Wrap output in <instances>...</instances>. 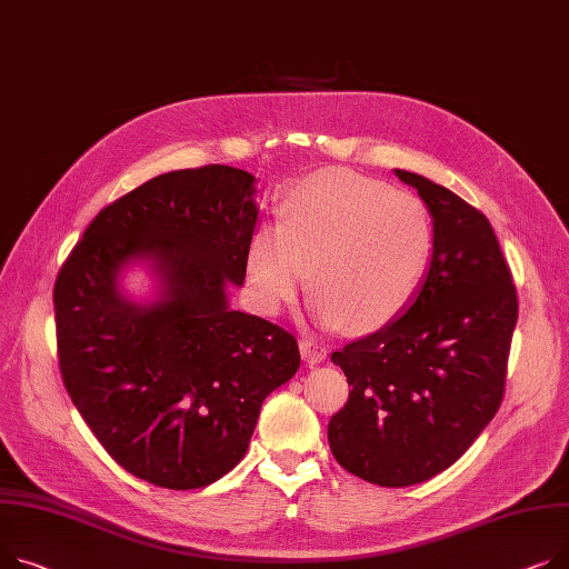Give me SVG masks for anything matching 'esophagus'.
Here are the masks:
<instances>
[{
  "label": "esophagus",
  "instance_id": "esophagus-1",
  "mask_svg": "<svg viewBox=\"0 0 569 569\" xmlns=\"http://www.w3.org/2000/svg\"><path fill=\"white\" fill-rule=\"evenodd\" d=\"M299 352H301V359L309 361V363H320V361L327 359V348L313 338H301L299 340Z\"/></svg>",
  "mask_w": 569,
  "mask_h": 569
}]
</instances>
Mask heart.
<instances>
[{
    "instance_id": "heart-1",
    "label": "heart",
    "mask_w": 569,
    "mask_h": 569,
    "mask_svg": "<svg viewBox=\"0 0 569 569\" xmlns=\"http://www.w3.org/2000/svg\"><path fill=\"white\" fill-rule=\"evenodd\" d=\"M435 256L423 199L385 180L327 169L297 180L279 223L247 249V288L264 313L283 311L309 281L313 313L329 327L380 329L419 299Z\"/></svg>"
}]
</instances>
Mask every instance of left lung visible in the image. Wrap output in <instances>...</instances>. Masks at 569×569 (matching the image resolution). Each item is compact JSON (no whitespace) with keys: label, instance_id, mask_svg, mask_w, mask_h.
<instances>
[{"label":"left lung","instance_id":"1","mask_svg":"<svg viewBox=\"0 0 569 569\" xmlns=\"http://www.w3.org/2000/svg\"><path fill=\"white\" fill-rule=\"evenodd\" d=\"M435 221L426 286L396 322L331 361L352 387L329 421L336 462L382 487H409L458 462L501 407L517 290L487 217L402 169Z\"/></svg>","mask_w":569,"mask_h":569}]
</instances>
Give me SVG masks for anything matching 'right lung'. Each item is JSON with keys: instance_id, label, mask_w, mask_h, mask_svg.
Returning <instances> with one entry per match:
<instances>
[{"instance_id": "obj_1", "label": "right lung", "mask_w": 569, "mask_h": 569, "mask_svg": "<svg viewBox=\"0 0 569 569\" xmlns=\"http://www.w3.org/2000/svg\"><path fill=\"white\" fill-rule=\"evenodd\" d=\"M256 178L208 164L162 173L102 208L54 283L63 387L109 456L167 489L206 487L249 448L262 400L299 368L283 327L229 309L256 231ZM146 259L148 306L118 286Z\"/></svg>"}]
</instances>
